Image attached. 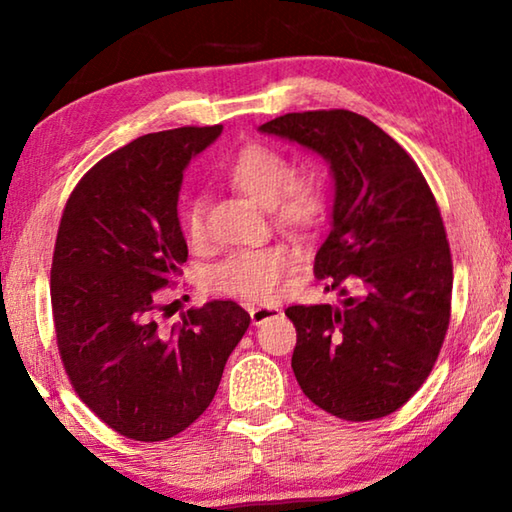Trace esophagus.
<instances>
[{
  "label": "esophagus",
  "instance_id": "obj_1",
  "mask_svg": "<svg viewBox=\"0 0 512 512\" xmlns=\"http://www.w3.org/2000/svg\"><path fill=\"white\" fill-rule=\"evenodd\" d=\"M250 320H253V325H262L264 320L268 318H275L280 316V309L277 307H268V305H257V307H250Z\"/></svg>",
  "mask_w": 512,
  "mask_h": 512
}]
</instances>
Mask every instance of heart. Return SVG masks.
<instances>
[{
	"mask_svg": "<svg viewBox=\"0 0 512 512\" xmlns=\"http://www.w3.org/2000/svg\"><path fill=\"white\" fill-rule=\"evenodd\" d=\"M221 178L237 192L266 205L268 214L282 228L309 230L325 212V185L314 173L293 171L291 160L273 146L250 142L221 167ZM183 230L192 246L205 241L203 205L189 201L183 210ZM293 255L287 246L239 250L210 268L207 289L223 296L264 302L275 296Z\"/></svg>",
	"mask_w": 512,
	"mask_h": 512,
	"instance_id": "1",
	"label": "heart"
}]
</instances>
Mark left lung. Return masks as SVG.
Wrapping results in <instances>:
<instances>
[{
    "instance_id": "1",
    "label": "left lung",
    "mask_w": 512,
    "mask_h": 512,
    "mask_svg": "<svg viewBox=\"0 0 512 512\" xmlns=\"http://www.w3.org/2000/svg\"><path fill=\"white\" fill-rule=\"evenodd\" d=\"M259 131L323 155L336 187L314 273L343 305L284 311L298 334L293 375L336 418L391 415L436 366L452 316L454 266L436 196L411 155L357 112H289Z\"/></svg>"
}]
</instances>
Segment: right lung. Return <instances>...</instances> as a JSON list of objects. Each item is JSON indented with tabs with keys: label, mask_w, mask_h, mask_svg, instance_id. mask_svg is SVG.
<instances>
[{
	"label": "right lung",
	"mask_w": 512,
	"mask_h": 512,
	"mask_svg": "<svg viewBox=\"0 0 512 512\" xmlns=\"http://www.w3.org/2000/svg\"><path fill=\"white\" fill-rule=\"evenodd\" d=\"M223 126L149 133L106 155L69 194L51 259V311L69 384L112 431L160 443L214 400L250 316L232 300L160 327L155 309L187 262L178 192Z\"/></svg>",
	"instance_id": "1"
}]
</instances>
